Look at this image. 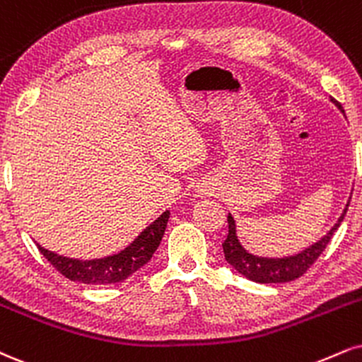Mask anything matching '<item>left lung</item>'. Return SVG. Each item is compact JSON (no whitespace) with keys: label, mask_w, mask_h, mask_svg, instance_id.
I'll list each match as a JSON object with an SVG mask.
<instances>
[{"label":"left lung","mask_w":362,"mask_h":362,"mask_svg":"<svg viewBox=\"0 0 362 362\" xmlns=\"http://www.w3.org/2000/svg\"><path fill=\"white\" fill-rule=\"evenodd\" d=\"M330 101L344 112L342 106L335 101V99H330ZM347 207H349V202L346 204V209H344V212L341 217H339L337 223L334 224V228L330 229L320 241L313 243L312 246L305 247V250L298 252V255L285 256V258H261V256H255L251 255V252H247L245 247L241 246V243H239V239L236 236V223H234L233 216L229 214V233L226 241L223 243L226 261H228L238 273H241L243 276L250 278V280L256 283H285L295 280V278H300L313 263H315L317 258L322 255V251L325 250V246L329 245L334 233L344 221Z\"/></svg>","instance_id":"obj_1"}]
</instances>
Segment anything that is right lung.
Here are the masks:
<instances>
[{
  "label": "right lung",
  "instance_id": "right-lung-1",
  "mask_svg": "<svg viewBox=\"0 0 362 362\" xmlns=\"http://www.w3.org/2000/svg\"><path fill=\"white\" fill-rule=\"evenodd\" d=\"M168 217L170 212H163L155 223H151L145 230L139 233V236L132 245L117 255L106 256V258L82 261L57 255V252L45 250L40 245L37 246L52 267L69 280L86 283V285H111V283L124 281L126 278L132 276L134 272L145 267L151 259L156 247L160 246V241H162Z\"/></svg>",
  "mask_w": 362,
  "mask_h": 362
}]
</instances>
